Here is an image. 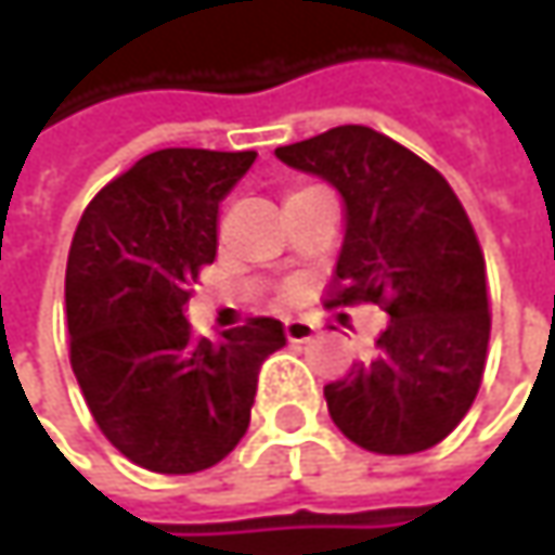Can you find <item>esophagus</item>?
<instances>
[{"mask_svg": "<svg viewBox=\"0 0 555 555\" xmlns=\"http://www.w3.org/2000/svg\"><path fill=\"white\" fill-rule=\"evenodd\" d=\"M314 324L311 321H299V318H293V321H287L284 324V333H287L289 343H309L311 336H314Z\"/></svg>", "mask_w": 555, "mask_h": 555, "instance_id": "esophagus-1", "label": "esophagus"}]
</instances>
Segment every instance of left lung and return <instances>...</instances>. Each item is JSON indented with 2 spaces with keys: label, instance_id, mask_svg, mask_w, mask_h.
<instances>
[{
  "label": "left lung",
  "instance_id": "1",
  "mask_svg": "<svg viewBox=\"0 0 555 555\" xmlns=\"http://www.w3.org/2000/svg\"><path fill=\"white\" fill-rule=\"evenodd\" d=\"M274 154L343 197L333 302L389 314L371 361L324 386L333 423L373 454L433 448L473 408L491 336L485 256L463 203L438 169L371 126Z\"/></svg>",
  "mask_w": 555,
  "mask_h": 555
}]
</instances>
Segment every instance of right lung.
<instances>
[{
    "mask_svg": "<svg viewBox=\"0 0 555 555\" xmlns=\"http://www.w3.org/2000/svg\"><path fill=\"white\" fill-rule=\"evenodd\" d=\"M256 151L166 147L95 194L67 256L70 364L98 429L163 476L224 460L249 426L259 367L284 324L249 318L194 336L184 306L219 246V203Z\"/></svg>",
    "mask_w": 555,
    "mask_h": 555,
    "instance_id": "right-lung-1",
    "label": "right lung"
}]
</instances>
